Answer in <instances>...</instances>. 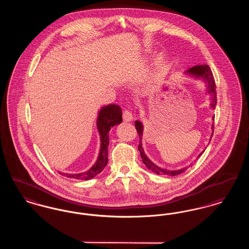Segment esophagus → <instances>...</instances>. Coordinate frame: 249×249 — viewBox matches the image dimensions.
I'll return each instance as SVG.
<instances>
[{"instance_id":"esophagus-1","label":"esophagus","mask_w":249,"mask_h":249,"mask_svg":"<svg viewBox=\"0 0 249 249\" xmlns=\"http://www.w3.org/2000/svg\"><path fill=\"white\" fill-rule=\"evenodd\" d=\"M132 119H133V117H132L131 112L128 109H125L123 111V120L126 121V122H129V121H131Z\"/></svg>"}]
</instances>
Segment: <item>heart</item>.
<instances>
[{"label":"heart","mask_w":249,"mask_h":249,"mask_svg":"<svg viewBox=\"0 0 249 249\" xmlns=\"http://www.w3.org/2000/svg\"><path fill=\"white\" fill-rule=\"evenodd\" d=\"M160 65L158 63L157 64V66H156V71H155L154 73H153V76H158L159 75V73H160Z\"/></svg>","instance_id":"1"}]
</instances>
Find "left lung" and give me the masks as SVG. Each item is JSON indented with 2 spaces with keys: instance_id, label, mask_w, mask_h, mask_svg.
<instances>
[{
  "instance_id": "1",
  "label": "left lung",
  "mask_w": 249,
  "mask_h": 249,
  "mask_svg": "<svg viewBox=\"0 0 249 249\" xmlns=\"http://www.w3.org/2000/svg\"><path fill=\"white\" fill-rule=\"evenodd\" d=\"M188 73L192 74L194 76H197V77H201L206 84H207V91L212 95V103H211V107L214 109L215 106H216V86L214 83V78H213V72L211 71L210 67L207 65V64H199V65H195L193 67H191L190 69H189L187 71ZM135 125V128L136 130L138 132V135H139V138H140V143L138 145V150L140 151V155H141V158H142V162L145 164V166L153 171L154 173H156L157 175H165V176H178L181 173H184L187 168H183L181 170H177V171H167L164 169H161L160 167H158L157 165H155L154 163L146 157V155L144 154L143 152V149L142 147V142H141V139H142V123L138 120L135 121L134 123ZM212 130H213V125L212 126ZM213 133H212V136H213ZM201 154L199 155V157L201 156Z\"/></svg>"
}]
</instances>
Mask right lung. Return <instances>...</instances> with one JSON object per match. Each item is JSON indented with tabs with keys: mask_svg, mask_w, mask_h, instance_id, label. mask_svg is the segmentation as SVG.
<instances>
[{
	"mask_svg": "<svg viewBox=\"0 0 249 249\" xmlns=\"http://www.w3.org/2000/svg\"><path fill=\"white\" fill-rule=\"evenodd\" d=\"M122 122V111L119 106L109 105L103 107L99 112L97 119V127L101 134V149L99 157L89 171L81 174H60L67 178L89 180L100 174L108 162V144H109V130L115 125H118Z\"/></svg>",
	"mask_w": 249,
	"mask_h": 249,
	"instance_id": "right-lung-1",
	"label": "right lung"
}]
</instances>
